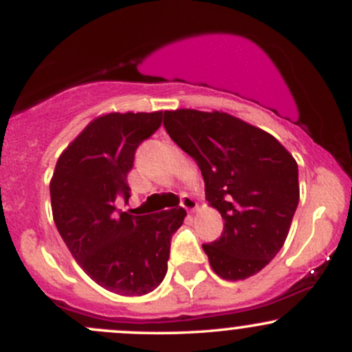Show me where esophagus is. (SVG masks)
I'll list each match as a JSON object with an SVG mask.
<instances>
[{"label":"esophagus","instance_id":"obj_1","mask_svg":"<svg viewBox=\"0 0 352 352\" xmlns=\"http://www.w3.org/2000/svg\"><path fill=\"white\" fill-rule=\"evenodd\" d=\"M180 205H182V207H184L185 210H187V212H190V213L195 212V210H197V201L193 200L190 195H182Z\"/></svg>","mask_w":352,"mask_h":352}]
</instances>
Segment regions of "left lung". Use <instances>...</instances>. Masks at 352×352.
Listing matches in <instances>:
<instances>
[{"label":"left lung","instance_id":"8db88e82","mask_svg":"<svg viewBox=\"0 0 352 352\" xmlns=\"http://www.w3.org/2000/svg\"><path fill=\"white\" fill-rule=\"evenodd\" d=\"M167 134L195 160L208 205L225 220L223 233L205 243L212 270L245 280L276 256L300 201L298 164L268 132L227 112H164Z\"/></svg>","mask_w":352,"mask_h":352}]
</instances>
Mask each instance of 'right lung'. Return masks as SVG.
Returning <instances> with one entry per match:
<instances>
[{
  "label": "right lung",
  "instance_id": "1",
  "mask_svg": "<svg viewBox=\"0 0 352 352\" xmlns=\"http://www.w3.org/2000/svg\"><path fill=\"white\" fill-rule=\"evenodd\" d=\"M162 124V112H112L92 120L60 153L51 179L52 218L74 260L98 285L142 296L164 281L172 235L184 208L151 215L116 212L127 204L137 147Z\"/></svg>",
  "mask_w": 352,
  "mask_h": 352
}]
</instances>
